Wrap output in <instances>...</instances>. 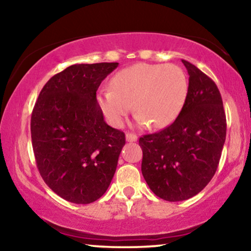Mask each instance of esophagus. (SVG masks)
Here are the masks:
<instances>
[{
	"instance_id": "34e87169",
	"label": "esophagus",
	"mask_w": 251,
	"mask_h": 251,
	"mask_svg": "<svg viewBox=\"0 0 251 251\" xmlns=\"http://www.w3.org/2000/svg\"><path fill=\"white\" fill-rule=\"evenodd\" d=\"M137 139H138V137L136 135H133V133H126V142H130V143H133V142H137Z\"/></svg>"
}]
</instances>
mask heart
Returning a JSON list of instances; mask_svg holds the SVG:
<instances>
[{
  "label": "heart",
  "instance_id": "b5f03b06",
  "mask_svg": "<svg viewBox=\"0 0 251 251\" xmlns=\"http://www.w3.org/2000/svg\"><path fill=\"white\" fill-rule=\"evenodd\" d=\"M111 88L99 91L97 100L113 126H121L132 109L138 126L160 129L175 121L185 104L187 78L174 64H137L120 71Z\"/></svg>",
  "mask_w": 251,
  "mask_h": 251
}]
</instances>
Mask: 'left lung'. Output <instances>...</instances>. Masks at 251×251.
I'll use <instances>...</instances> for the list:
<instances>
[{"label":"left lung","mask_w":251,"mask_h":251,"mask_svg":"<svg viewBox=\"0 0 251 251\" xmlns=\"http://www.w3.org/2000/svg\"><path fill=\"white\" fill-rule=\"evenodd\" d=\"M181 61L190 78L179 115L166 129L139 138L143 176L154 194L170 202L187 200L207 186L226 138L217 85L193 64Z\"/></svg>","instance_id":"left-lung-1"}]
</instances>
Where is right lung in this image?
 <instances>
[{
  "label": "right lung",
  "instance_id": "obj_1",
  "mask_svg": "<svg viewBox=\"0 0 251 251\" xmlns=\"http://www.w3.org/2000/svg\"><path fill=\"white\" fill-rule=\"evenodd\" d=\"M119 63L75 64L41 90L30 120L34 155L46 184L66 201L91 203L107 191L126 136L105 122L96 97Z\"/></svg>",
  "mask_w": 251,
  "mask_h": 251
}]
</instances>
